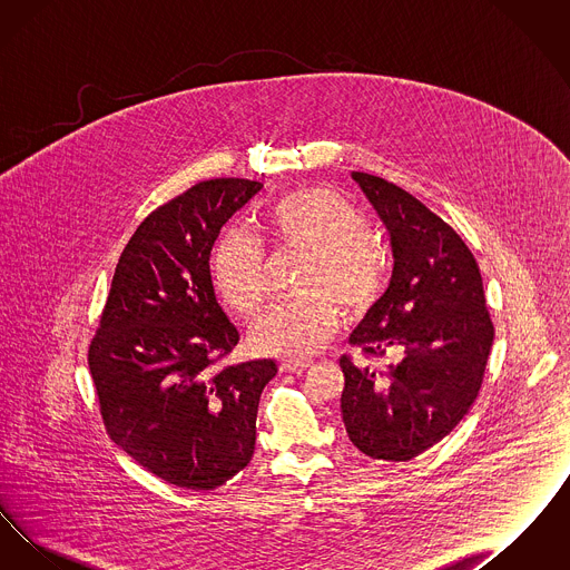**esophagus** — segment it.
I'll use <instances>...</instances> for the list:
<instances>
[{
	"label": "esophagus",
	"mask_w": 570,
	"mask_h": 570,
	"mask_svg": "<svg viewBox=\"0 0 570 570\" xmlns=\"http://www.w3.org/2000/svg\"><path fill=\"white\" fill-rule=\"evenodd\" d=\"M312 361L309 358H295V356H284L279 358V370L282 372H301L305 367H309Z\"/></svg>",
	"instance_id": "esophagus-1"
}]
</instances>
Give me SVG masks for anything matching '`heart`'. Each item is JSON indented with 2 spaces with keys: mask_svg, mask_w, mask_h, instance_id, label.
<instances>
[{
  "mask_svg": "<svg viewBox=\"0 0 570 570\" xmlns=\"http://www.w3.org/2000/svg\"><path fill=\"white\" fill-rule=\"evenodd\" d=\"M275 245L309 252L298 298L272 305L252 326L249 340L263 353L305 356L323 348L346 312L367 309L384 286L386 256L367 235L363 214L342 194L314 186L288 191L263 214ZM219 297L242 316L256 314L267 298L265 254L244 228H228L214 249Z\"/></svg>",
  "mask_w": 570,
  "mask_h": 570,
  "instance_id": "b5f03b06",
  "label": "heart"
}]
</instances>
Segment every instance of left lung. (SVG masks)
Returning <instances> with one entry per match:
<instances>
[{"label":"left lung","mask_w":570,"mask_h":570,"mask_svg":"<svg viewBox=\"0 0 570 570\" xmlns=\"http://www.w3.org/2000/svg\"><path fill=\"white\" fill-rule=\"evenodd\" d=\"M384 222L393 277L351 335L365 358L344 354L342 419L372 460L407 461L453 432L474 404L493 344L479 265L460 235L400 186L354 170Z\"/></svg>","instance_id":"obj_1"}]
</instances>
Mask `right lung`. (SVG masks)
Listing matches in <instances>:
<instances>
[{
    "label": "right lung",
    "mask_w": 570,
    "mask_h": 570,
    "mask_svg": "<svg viewBox=\"0 0 570 570\" xmlns=\"http://www.w3.org/2000/svg\"><path fill=\"white\" fill-rule=\"evenodd\" d=\"M222 177L140 222L124 247L89 344L107 434L175 488L207 491L254 455L273 358L226 363L239 331L217 305L209 258L222 226L261 190Z\"/></svg>",
    "instance_id": "1"
}]
</instances>
